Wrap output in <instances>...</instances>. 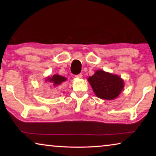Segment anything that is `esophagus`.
I'll return each instance as SVG.
<instances>
[{"instance_id": "34e87169", "label": "esophagus", "mask_w": 156, "mask_h": 156, "mask_svg": "<svg viewBox=\"0 0 156 156\" xmlns=\"http://www.w3.org/2000/svg\"><path fill=\"white\" fill-rule=\"evenodd\" d=\"M75 77L77 78V79H81L82 77V74H77V75L75 76Z\"/></svg>"}]
</instances>
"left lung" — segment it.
<instances>
[{"label": "left lung", "instance_id": "8db88e82", "mask_svg": "<svg viewBox=\"0 0 156 156\" xmlns=\"http://www.w3.org/2000/svg\"><path fill=\"white\" fill-rule=\"evenodd\" d=\"M88 82L98 98L104 100H114L120 95L124 88V81L119 75L98 69Z\"/></svg>", "mask_w": 156, "mask_h": 156}]
</instances>
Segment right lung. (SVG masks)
<instances>
[{
    "mask_svg": "<svg viewBox=\"0 0 156 156\" xmlns=\"http://www.w3.org/2000/svg\"><path fill=\"white\" fill-rule=\"evenodd\" d=\"M67 80V78L64 77V76L59 75V74H54L52 76H48L45 79V82L51 83L52 86L50 87H57L62 84V83L65 82Z\"/></svg>",
    "mask_w": 156,
    "mask_h": 156,
    "instance_id": "obj_1",
    "label": "right lung"
}]
</instances>
